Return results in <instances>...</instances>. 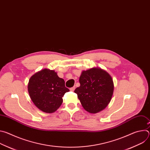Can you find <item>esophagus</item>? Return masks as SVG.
Wrapping results in <instances>:
<instances>
[{
  "mask_svg": "<svg viewBox=\"0 0 150 150\" xmlns=\"http://www.w3.org/2000/svg\"><path fill=\"white\" fill-rule=\"evenodd\" d=\"M75 87H72V88H70V90H71V91H74L75 90Z\"/></svg>",
  "mask_w": 150,
  "mask_h": 150,
  "instance_id": "34e87169",
  "label": "esophagus"
}]
</instances>
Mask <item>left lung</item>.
Returning a JSON list of instances; mask_svg holds the SVG:
<instances>
[{
	"mask_svg": "<svg viewBox=\"0 0 150 150\" xmlns=\"http://www.w3.org/2000/svg\"><path fill=\"white\" fill-rule=\"evenodd\" d=\"M79 81L80 86L74 92L85 110L95 114L108 105L113 94L114 83L108 72L98 67L83 71Z\"/></svg>",
	"mask_w": 150,
	"mask_h": 150,
	"instance_id": "obj_1",
	"label": "left lung"
}]
</instances>
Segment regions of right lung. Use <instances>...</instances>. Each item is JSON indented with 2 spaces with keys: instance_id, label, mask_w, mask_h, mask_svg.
Instances as JSON below:
<instances>
[{
  "instance_id": "add662e5",
  "label": "right lung",
  "mask_w": 150,
  "mask_h": 150,
  "mask_svg": "<svg viewBox=\"0 0 150 150\" xmlns=\"http://www.w3.org/2000/svg\"><path fill=\"white\" fill-rule=\"evenodd\" d=\"M28 91L34 105L47 113L56 112L63 102L64 94L69 91L65 87L64 79L49 69H42L31 76Z\"/></svg>"
}]
</instances>
